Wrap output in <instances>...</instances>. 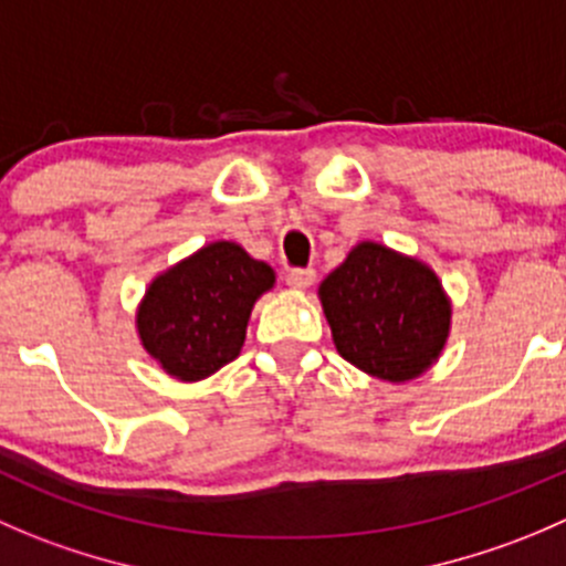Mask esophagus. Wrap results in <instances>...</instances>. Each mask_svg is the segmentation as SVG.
<instances>
[{
    "instance_id": "esophagus-1",
    "label": "esophagus",
    "mask_w": 566,
    "mask_h": 566,
    "mask_svg": "<svg viewBox=\"0 0 566 566\" xmlns=\"http://www.w3.org/2000/svg\"><path fill=\"white\" fill-rule=\"evenodd\" d=\"M312 282H315V271L312 268H295V271L287 273V284L293 290H310Z\"/></svg>"
}]
</instances>
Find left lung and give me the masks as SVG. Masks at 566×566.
<instances>
[{
	"label": "left lung",
	"instance_id": "1",
	"mask_svg": "<svg viewBox=\"0 0 566 566\" xmlns=\"http://www.w3.org/2000/svg\"><path fill=\"white\" fill-rule=\"evenodd\" d=\"M334 348L381 381L422 376L451 334V298L417 256L361 240L317 287Z\"/></svg>",
	"mask_w": 566,
	"mask_h": 566
}]
</instances>
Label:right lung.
Here are the masks:
<instances>
[{"instance_id":"obj_1","label":"right lung","mask_w":566,"mask_h":566,"mask_svg":"<svg viewBox=\"0 0 566 566\" xmlns=\"http://www.w3.org/2000/svg\"><path fill=\"white\" fill-rule=\"evenodd\" d=\"M276 284L268 262L216 240L155 276L137 304L146 354L179 381H201L238 359L256 298Z\"/></svg>"}]
</instances>
